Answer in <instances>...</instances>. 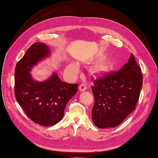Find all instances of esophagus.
I'll list each match as a JSON object with an SVG mask.
<instances>
[{"mask_svg":"<svg viewBox=\"0 0 158 158\" xmlns=\"http://www.w3.org/2000/svg\"><path fill=\"white\" fill-rule=\"evenodd\" d=\"M87 89V86L85 84H81L80 86H79V90L81 92H83V91H85Z\"/></svg>","mask_w":158,"mask_h":158,"instance_id":"34e87169","label":"esophagus"}]
</instances>
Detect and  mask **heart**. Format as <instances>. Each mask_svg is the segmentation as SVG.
<instances>
[{
  "label": "heart",
  "mask_w": 158,
  "mask_h": 158,
  "mask_svg": "<svg viewBox=\"0 0 158 158\" xmlns=\"http://www.w3.org/2000/svg\"><path fill=\"white\" fill-rule=\"evenodd\" d=\"M67 69L68 71L72 74H77L79 72V67L77 66V65L75 63H71L69 64V65L67 66ZM105 70L104 67L99 66L96 67L94 69H93V73H100L103 72Z\"/></svg>",
  "instance_id": "b5f03b06"
}]
</instances>
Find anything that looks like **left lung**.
Here are the masks:
<instances>
[{"instance_id":"1","label":"left lung","mask_w":158,"mask_h":158,"mask_svg":"<svg viewBox=\"0 0 158 158\" xmlns=\"http://www.w3.org/2000/svg\"><path fill=\"white\" fill-rule=\"evenodd\" d=\"M143 86V75L133 54L118 72L95 79L92 90L94 105L92 119L102 129L114 127L135 109Z\"/></svg>"}]
</instances>
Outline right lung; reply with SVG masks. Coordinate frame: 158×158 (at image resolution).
I'll return each instance as SVG.
<instances>
[{"mask_svg":"<svg viewBox=\"0 0 158 158\" xmlns=\"http://www.w3.org/2000/svg\"><path fill=\"white\" fill-rule=\"evenodd\" d=\"M51 55L44 43L32 45L15 69V96L25 113L35 123L53 126L63 118L68 102L77 92V84L63 82L56 72L43 81L34 80L32 69Z\"/></svg>","mask_w":158,"mask_h":158,"instance_id":"right-lung-1","label":"right lung"}]
</instances>
